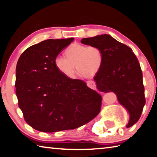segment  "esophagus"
<instances>
[{
    "label": "esophagus",
    "mask_w": 157,
    "mask_h": 157,
    "mask_svg": "<svg viewBox=\"0 0 157 157\" xmlns=\"http://www.w3.org/2000/svg\"><path fill=\"white\" fill-rule=\"evenodd\" d=\"M86 84L89 88H91L92 89H96V84H95V82L94 81H87L86 82Z\"/></svg>",
    "instance_id": "obj_1"
}]
</instances>
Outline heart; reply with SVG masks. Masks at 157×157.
Masks as SVG:
<instances>
[{
	"label": "heart",
	"mask_w": 157,
	"mask_h": 157,
	"mask_svg": "<svg viewBox=\"0 0 157 157\" xmlns=\"http://www.w3.org/2000/svg\"><path fill=\"white\" fill-rule=\"evenodd\" d=\"M64 55L66 58H55V66L61 74L70 79L75 78V66L84 78H91L99 72L104 62V53L97 46L74 43L65 50Z\"/></svg>",
	"instance_id": "heart-1"
}]
</instances>
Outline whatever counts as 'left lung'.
I'll list each match as a JSON object with an SVG mask.
<instances>
[{
  "instance_id": "obj_1",
  "label": "left lung",
  "mask_w": 157,
  "mask_h": 157,
  "mask_svg": "<svg viewBox=\"0 0 157 157\" xmlns=\"http://www.w3.org/2000/svg\"><path fill=\"white\" fill-rule=\"evenodd\" d=\"M81 43L102 49L104 62L94 78L97 89L117 95L118 102L129 113L127 127L132 126L139 121L145 104L143 73L136 55L129 47L109 34L84 38Z\"/></svg>"
}]
</instances>
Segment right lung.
I'll list each match as a JSON object with an SVG mask.
<instances>
[{"instance_id": "obj_1", "label": "right lung", "mask_w": 157, "mask_h": 157, "mask_svg": "<svg viewBox=\"0 0 157 157\" xmlns=\"http://www.w3.org/2000/svg\"><path fill=\"white\" fill-rule=\"evenodd\" d=\"M74 38L48 39L29 47L18 60L16 94L26 123L43 132L74 129L100 111L101 95L80 79H70L54 61Z\"/></svg>"}]
</instances>
